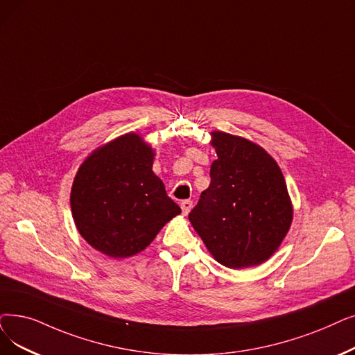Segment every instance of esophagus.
<instances>
[{
	"instance_id": "1",
	"label": "esophagus",
	"mask_w": 355,
	"mask_h": 355,
	"mask_svg": "<svg viewBox=\"0 0 355 355\" xmlns=\"http://www.w3.org/2000/svg\"><path fill=\"white\" fill-rule=\"evenodd\" d=\"M191 209H193V202H191V200H182V202H181L182 213L184 214H189Z\"/></svg>"
}]
</instances>
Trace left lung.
I'll return each mask as SVG.
<instances>
[{"label": "left lung", "instance_id": "left-lung-1", "mask_svg": "<svg viewBox=\"0 0 355 355\" xmlns=\"http://www.w3.org/2000/svg\"><path fill=\"white\" fill-rule=\"evenodd\" d=\"M210 135L218 159L189 220L219 264L234 270L259 266L280 248L291 226L284 175L252 141L219 130Z\"/></svg>", "mask_w": 355, "mask_h": 355}]
</instances>
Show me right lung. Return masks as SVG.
Wrapping results in <instances>:
<instances>
[{"instance_id":"right-lung-1","label":"right lung","mask_w":355,"mask_h":355,"mask_svg":"<svg viewBox=\"0 0 355 355\" xmlns=\"http://www.w3.org/2000/svg\"><path fill=\"white\" fill-rule=\"evenodd\" d=\"M155 150L139 133L107 142L80 165L71 189L80 235L101 254L123 259L142 252L181 213L152 171Z\"/></svg>"}]
</instances>
